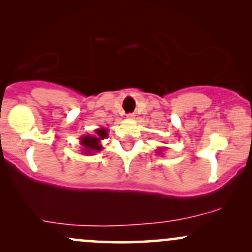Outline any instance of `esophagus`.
I'll return each instance as SVG.
<instances>
[{"label":"esophagus","mask_w":252,"mask_h":252,"mask_svg":"<svg viewBox=\"0 0 252 252\" xmlns=\"http://www.w3.org/2000/svg\"><path fill=\"white\" fill-rule=\"evenodd\" d=\"M126 117H128V118H134V114H128V115H126Z\"/></svg>","instance_id":"1"}]
</instances>
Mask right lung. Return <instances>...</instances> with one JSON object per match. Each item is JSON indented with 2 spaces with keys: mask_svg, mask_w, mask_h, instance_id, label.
<instances>
[{
  "mask_svg": "<svg viewBox=\"0 0 252 252\" xmlns=\"http://www.w3.org/2000/svg\"><path fill=\"white\" fill-rule=\"evenodd\" d=\"M108 137V129H96V135H85L80 137V144L83 146L84 154H94V152L102 150L100 141Z\"/></svg>",
  "mask_w": 252,
  "mask_h": 252,
  "instance_id": "add662e5",
  "label": "right lung"
}]
</instances>
